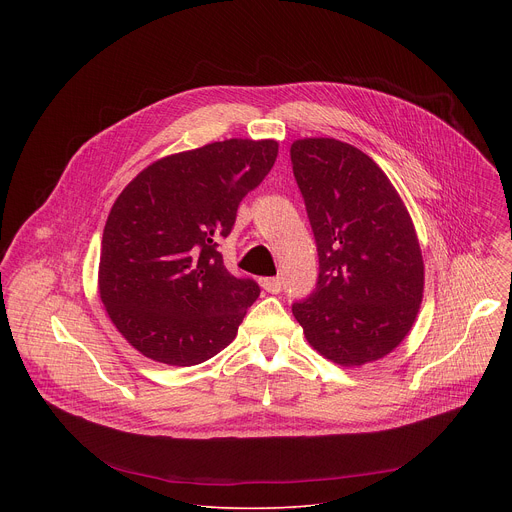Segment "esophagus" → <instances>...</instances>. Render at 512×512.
I'll use <instances>...</instances> for the list:
<instances>
[{
	"label": "esophagus",
	"mask_w": 512,
	"mask_h": 512,
	"mask_svg": "<svg viewBox=\"0 0 512 512\" xmlns=\"http://www.w3.org/2000/svg\"><path fill=\"white\" fill-rule=\"evenodd\" d=\"M261 287L267 291V294H279L281 291V279L279 277H263Z\"/></svg>",
	"instance_id": "34e87169"
}]
</instances>
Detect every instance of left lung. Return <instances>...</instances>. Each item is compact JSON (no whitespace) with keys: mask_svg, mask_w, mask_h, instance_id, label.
Returning a JSON list of instances; mask_svg holds the SVG:
<instances>
[{"mask_svg":"<svg viewBox=\"0 0 512 512\" xmlns=\"http://www.w3.org/2000/svg\"><path fill=\"white\" fill-rule=\"evenodd\" d=\"M289 156L320 259L316 291L291 312L310 346L340 367L385 358L411 332L423 300L411 214L375 160L350 143L304 137Z\"/></svg>","mask_w":512,"mask_h":512,"instance_id":"8db88e82","label":"left lung"}]
</instances>
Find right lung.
<instances>
[{
    "label": "right lung",
    "instance_id": "obj_1",
    "mask_svg": "<svg viewBox=\"0 0 512 512\" xmlns=\"http://www.w3.org/2000/svg\"><path fill=\"white\" fill-rule=\"evenodd\" d=\"M275 139H225L143 168L107 216L99 296L143 356L192 367L227 348L259 298L223 265L218 239L275 164Z\"/></svg>",
    "mask_w": 512,
    "mask_h": 512
}]
</instances>
